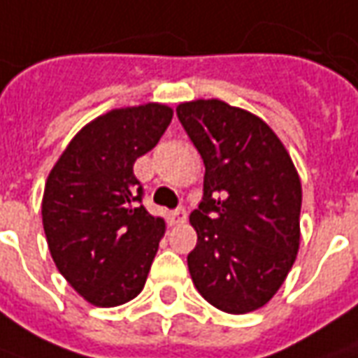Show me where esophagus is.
Instances as JSON below:
<instances>
[{"mask_svg":"<svg viewBox=\"0 0 358 358\" xmlns=\"http://www.w3.org/2000/svg\"><path fill=\"white\" fill-rule=\"evenodd\" d=\"M187 219V211L184 207H176L174 211H171V224H182L186 222Z\"/></svg>","mask_w":358,"mask_h":358,"instance_id":"esophagus-1","label":"esophagus"}]
</instances>
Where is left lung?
Returning <instances> with one entry per match:
<instances>
[{"label": "left lung", "mask_w": 358, "mask_h": 358, "mask_svg": "<svg viewBox=\"0 0 358 358\" xmlns=\"http://www.w3.org/2000/svg\"><path fill=\"white\" fill-rule=\"evenodd\" d=\"M176 116L205 164L203 197L189 215L192 281L222 312L262 308L299 252L296 169L271 127L246 110L211 99L184 102Z\"/></svg>", "instance_id": "8db88e82"}]
</instances>
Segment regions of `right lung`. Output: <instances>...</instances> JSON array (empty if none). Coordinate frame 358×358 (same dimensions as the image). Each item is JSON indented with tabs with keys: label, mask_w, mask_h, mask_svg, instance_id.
Returning a JSON list of instances; mask_svg holds the SVG:
<instances>
[{
	"label": "right lung",
	"mask_w": 358,
	"mask_h": 358,
	"mask_svg": "<svg viewBox=\"0 0 358 358\" xmlns=\"http://www.w3.org/2000/svg\"><path fill=\"white\" fill-rule=\"evenodd\" d=\"M172 120L164 104L112 110L85 126L52 169L42 222L59 273L94 306L136 299L159 250L164 221L143 207L134 174Z\"/></svg>",
	"instance_id": "1"
}]
</instances>
